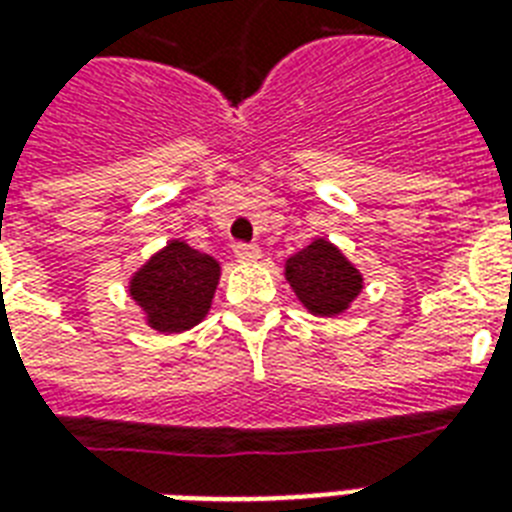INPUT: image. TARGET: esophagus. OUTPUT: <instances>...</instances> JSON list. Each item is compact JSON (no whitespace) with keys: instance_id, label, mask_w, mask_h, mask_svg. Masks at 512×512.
Returning a JSON list of instances; mask_svg holds the SVG:
<instances>
[{"instance_id":"34e87169","label":"esophagus","mask_w":512,"mask_h":512,"mask_svg":"<svg viewBox=\"0 0 512 512\" xmlns=\"http://www.w3.org/2000/svg\"><path fill=\"white\" fill-rule=\"evenodd\" d=\"M233 255H236L239 263H255L257 257H260V247L257 244H236Z\"/></svg>"}]
</instances>
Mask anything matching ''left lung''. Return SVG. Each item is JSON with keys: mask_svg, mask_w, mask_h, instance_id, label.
Instances as JSON below:
<instances>
[{"mask_svg": "<svg viewBox=\"0 0 512 512\" xmlns=\"http://www.w3.org/2000/svg\"><path fill=\"white\" fill-rule=\"evenodd\" d=\"M284 276L305 311L321 319L342 316L364 289L361 271L327 239H313L287 257Z\"/></svg>", "mask_w": 512, "mask_h": 512, "instance_id": "1", "label": "left lung"}]
</instances>
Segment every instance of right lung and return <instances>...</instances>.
Here are the masks:
<instances>
[{"label": "right lung", "instance_id": "right-lung-1", "mask_svg": "<svg viewBox=\"0 0 512 512\" xmlns=\"http://www.w3.org/2000/svg\"><path fill=\"white\" fill-rule=\"evenodd\" d=\"M220 281L212 255L172 239L130 276V300L159 335H180L207 319Z\"/></svg>", "mask_w": 512, "mask_h": 512}]
</instances>
